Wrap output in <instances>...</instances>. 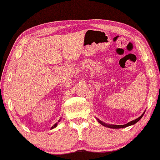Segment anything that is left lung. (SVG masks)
<instances>
[{
  "label": "left lung",
  "mask_w": 160,
  "mask_h": 160,
  "mask_svg": "<svg viewBox=\"0 0 160 160\" xmlns=\"http://www.w3.org/2000/svg\"><path fill=\"white\" fill-rule=\"evenodd\" d=\"M144 113H145V112L143 113L140 116V117H138V118H136V119H135V120H133V121H130V122H128V123H126V124H124V125H109V124L104 123V122H102V121L99 120V119H97V121H98V122L99 123H101L102 125H103L104 126L108 127V128H126V127H128L129 126L134 125L135 123H136L138 121H140V119H141V118L142 117V116L144 115Z\"/></svg>",
  "instance_id": "left-lung-1"
}]
</instances>
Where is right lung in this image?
<instances>
[{
    "instance_id": "1",
    "label": "right lung",
    "mask_w": 160,
    "mask_h": 160,
    "mask_svg": "<svg viewBox=\"0 0 160 160\" xmlns=\"http://www.w3.org/2000/svg\"><path fill=\"white\" fill-rule=\"evenodd\" d=\"M60 120H61V119H60ZM60 120L58 121V122H59V121H60ZM56 126H57V123H55V124H54V125H53L52 127H51V129H53V128H56Z\"/></svg>"
}]
</instances>
